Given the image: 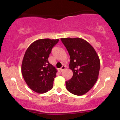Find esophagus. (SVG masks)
Masks as SVG:
<instances>
[{"instance_id":"34e87169","label":"esophagus","mask_w":120,"mask_h":120,"mask_svg":"<svg viewBox=\"0 0 120 120\" xmlns=\"http://www.w3.org/2000/svg\"><path fill=\"white\" fill-rule=\"evenodd\" d=\"M65 69V66H62L61 68L60 69V71H63Z\"/></svg>"}]
</instances>
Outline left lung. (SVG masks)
<instances>
[{
    "instance_id": "left-lung-1",
    "label": "left lung",
    "mask_w": 120,
    "mask_h": 120,
    "mask_svg": "<svg viewBox=\"0 0 120 120\" xmlns=\"http://www.w3.org/2000/svg\"><path fill=\"white\" fill-rule=\"evenodd\" d=\"M69 54V68L73 77L66 81L67 90L75 95H82L91 90L98 78L100 59L93 47L79 38H61Z\"/></svg>"
}]
</instances>
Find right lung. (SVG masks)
I'll return each mask as SVG.
<instances>
[{
  "instance_id": "add662e5",
  "label": "right lung",
  "mask_w": 120,
  "mask_h": 120,
  "mask_svg": "<svg viewBox=\"0 0 120 120\" xmlns=\"http://www.w3.org/2000/svg\"><path fill=\"white\" fill-rule=\"evenodd\" d=\"M59 39H41L31 44L25 53L21 72L27 86L43 94L51 90L57 70L49 62V55Z\"/></svg>"
}]
</instances>
